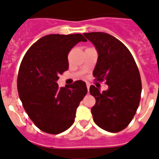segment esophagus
I'll use <instances>...</instances> for the list:
<instances>
[{
  "mask_svg": "<svg viewBox=\"0 0 159 159\" xmlns=\"http://www.w3.org/2000/svg\"><path fill=\"white\" fill-rule=\"evenodd\" d=\"M86 86H87V89H88V91L89 90V87H90V85L89 84V83H86Z\"/></svg>",
  "mask_w": 159,
  "mask_h": 159,
  "instance_id": "esophagus-1",
  "label": "esophagus"
}]
</instances>
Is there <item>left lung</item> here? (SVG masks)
Segmentation results:
<instances>
[{"label": "left lung", "mask_w": 159, "mask_h": 159, "mask_svg": "<svg viewBox=\"0 0 159 159\" xmlns=\"http://www.w3.org/2000/svg\"><path fill=\"white\" fill-rule=\"evenodd\" d=\"M98 54L93 75L98 81L106 80L108 89L91 85L90 94L96 99L92 108L97 126L109 132H118L130 124L140 101L142 83L134 58L125 45L104 32L84 33Z\"/></svg>", "instance_id": "1"}]
</instances>
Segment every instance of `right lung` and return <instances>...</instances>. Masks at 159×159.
<instances>
[{
  "label": "right lung",
  "mask_w": 159,
  "mask_h": 159,
  "mask_svg": "<svg viewBox=\"0 0 159 159\" xmlns=\"http://www.w3.org/2000/svg\"><path fill=\"white\" fill-rule=\"evenodd\" d=\"M81 34H51L39 39L27 51L17 78L19 97L37 128L49 134L63 132L74 124L76 111L87 93L83 81L58 87V75L69 68L68 54Z\"/></svg>",
  "instance_id": "right-lung-1"
}]
</instances>
